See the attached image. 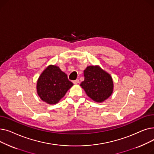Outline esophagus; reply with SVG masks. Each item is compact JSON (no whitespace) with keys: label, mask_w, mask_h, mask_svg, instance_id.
Wrapping results in <instances>:
<instances>
[{"label":"esophagus","mask_w":154,"mask_h":154,"mask_svg":"<svg viewBox=\"0 0 154 154\" xmlns=\"http://www.w3.org/2000/svg\"><path fill=\"white\" fill-rule=\"evenodd\" d=\"M73 83H74V84H79V80L77 79V80H74V81H73Z\"/></svg>","instance_id":"1"}]
</instances>
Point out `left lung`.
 I'll return each mask as SVG.
<instances>
[{
	"instance_id": "obj_1",
	"label": "left lung",
	"mask_w": 154,
	"mask_h": 154,
	"mask_svg": "<svg viewBox=\"0 0 154 154\" xmlns=\"http://www.w3.org/2000/svg\"><path fill=\"white\" fill-rule=\"evenodd\" d=\"M84 80L80 86L97 102H102L112 95L114 83L111 75L99 66H88L84 70Z\"/></svg>"
}]
</instances>
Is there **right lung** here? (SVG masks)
Instances as JSON below:
<instances>
[{"mask_svg":"<svg viewBox=\"0 0 154 154\" xmlns=\"http://www.w3.org/2000/svg\"><path fill=\"white\" fill-rule=\"evenodd\" d=\"M67 75L56 66H48L39 76L37 92L39 97L48 104H55L73 85Z\"/></svg>","mask_w":154,"mask_h":154,"instance_id":"right-lung-1","label":"right lung"}]
</instances>
